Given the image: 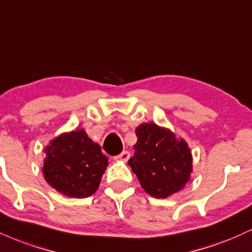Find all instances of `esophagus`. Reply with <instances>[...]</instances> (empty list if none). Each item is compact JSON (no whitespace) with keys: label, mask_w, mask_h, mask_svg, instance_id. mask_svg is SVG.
<instances>
[{"label":"esophagus","mask_w":252,"mask_h":252,"mask_svg":"<svg viewBox=\"0 0 252 252\" xmlns=\"http://www.w3.org/2000/svg\"><path fill=\"white\" fill-rule=\"evenodd\" d=\"M129 157H130L129 151H123V153H121L120 155L115 156V159H117V160H123V162H126V160L129 159Z\"/></svg>","instance_id":"obj_1"}]
</instances>
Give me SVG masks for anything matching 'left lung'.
Instances as JSON below:
<instances>
[{
  "label": "left lung",
  "mask_w": 252,
  "mask_h": 252,
  "mask_svg": "<svg viewBox=\"0 0 252 252\" xmlns=\"http://www.w3.org/2000/svg\"><path fill=\"white\" fill-rule=\"evenodd\" d=\"M137 143L128 164L149 195L165 198L180 191L192 171L191 151L183 139L155 123H143L136 129Z\"/></svg>",
  "instance_id": "obj_1"
}]
</instances>
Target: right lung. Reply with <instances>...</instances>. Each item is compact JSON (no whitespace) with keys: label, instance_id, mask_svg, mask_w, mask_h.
<instances>
[{"label":"right lung","instance_id":"obj_1","mask_svg":"<svg viewBox=\"0 0 252 252\" xmlns=\"http://www.w3.org/2000/svg\"><path fill=\"white\" fill-rule=\"evenodd\" d=\"M43 175L49 186L74 198L93 195L108 166L101 147L83 129L62 134L44 149Z\"/></svg>","mask_w":252,"mask_h":252}]
</instances>
